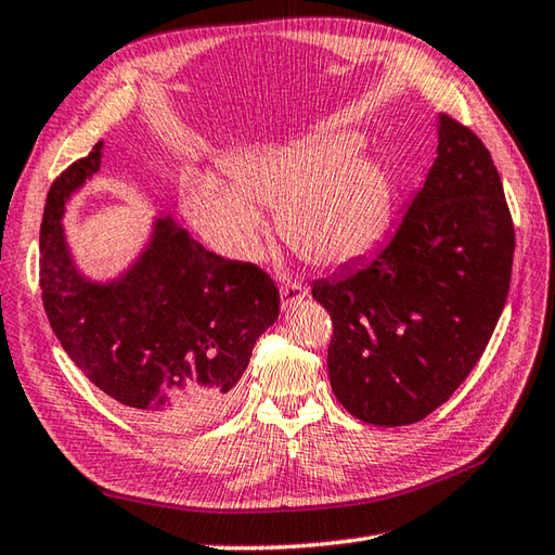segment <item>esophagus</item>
Instances as JSON below:
<instances>
[{"label":"esophagus","instance_id":"1","mask_svg":"<svg viewBox=\"0 0 555 555\" xmlns=\"http://www.w3.org/2000/svg\"><path fill=\"white\" fill-rule=\"evenodd\" d=\"M307 298V288L302 283L295 281H283L281 283V309L283 312H291V309Z\"/></svg>","mask_w":555,"mask_h":555}]
</instances>
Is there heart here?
Returning <instances> with one entry per match:
<instances>
[{
    "mask_svg": "<svg viewBox=\"0 0 555 555\" xmlns=\"http://www.w3.org/2000/svg\"><path fill=\"white\" fill-rule=\"evenodd\" d=\"M357 132L262 144L229 160V179L193 175L184 208L193 227L217 250L241 262L262 253L264 208H279L283 241L317 267L362 260L390 227L392 175L376 158L359 156Z\"/></svg>",
    "mask_w": 555,
    "mask_h": 555,
    "instance_id": "heart-1",
    "label": "heart"
}]
</instances>
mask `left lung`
<instances>
[{"label": "left lung", "instance_id": "left-lung-1", "mask_svg": "<svg viewBox=\"0 0 555 555\" xmlns=\"http://www.w3.org/2000/svg\"><path fill=\"white\" fill-rule=\"evenodd\" d=\"M515 231L501 177L468 127L437 115V158L390 238L314 300L333 321L328 378L371 425H409L454 395L504 312Z\"/></svg>", "mask_w": 555, "mask_h": 555}]
</instances>
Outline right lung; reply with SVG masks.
I'll return each instance as SVG.
<instances>
[{
    "instance_id": "right-lung-1",
    "label": "right lung",
    "mask_w": 555,
    "mask_h": 555,
    "mask_svg": "<svg viewBox=\"0 0 555 555\" xmlns=\"http://www.w3.org/2000/svg\"><path fill=\"white\" fill-rule=\"evenodd\" d=\"M103 141L49 189L40 286L63 350L99 390L158 430L224 414L253 345L279 319V291L260 267L205 250L172 212L151 217L134 260L96 279L77 264L66 205L101 170Z\"/></svg>"
}]
</instances>
